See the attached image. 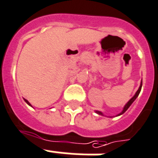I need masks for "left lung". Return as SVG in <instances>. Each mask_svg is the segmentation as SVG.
<instances>
[{"mask_svg":"<svg viewBox=\"0 0 158 158\" xmlns=\"http://www.w3.org/2000/svg\"><path fill=\"white\" fill-rule=\"evenodd\" d=\"M142 85H143V80H142V83H141L140 87H139V89H138V91H137V93H136V94H135V95H134V96H133V97H132V98H131V99H130L129 101H128V102H127V104H126V105L124 106V108H123V112H122V113H121V114H123V113H125V112H126V110H127V108H129L130 105H131V104H132V103H133V101L135 100L136 98H137V97H138V94H140L141 89H142ZM97 114H101V115H102V113H101V112H99V111H97ZM120 114H119V115H120Z\"/></svg>","mask_w":158,"mask_h":158,"instance_id":"obj_1","label":"left lung"}]
</instances>
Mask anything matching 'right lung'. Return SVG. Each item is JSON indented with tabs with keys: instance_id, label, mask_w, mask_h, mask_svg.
Masks as SVG:
<instances>
[{
	"instance_id": "1",
	"label": "right lung",
	"mask_w": 158,
	"mask_h": 158,
	"mask_svg": "<svg viewBox=\"0 0 158 158\" xmlns=\"http://www.w3.org/2000/svg\"><path fill=\"white\" fill-rule=\"evenodd\" d=\"M25 101H26V103H28V104H29V105H31V103H29V102H28V101H27V100H26V99H25Z\"/></svg>"
}]
</instances>
